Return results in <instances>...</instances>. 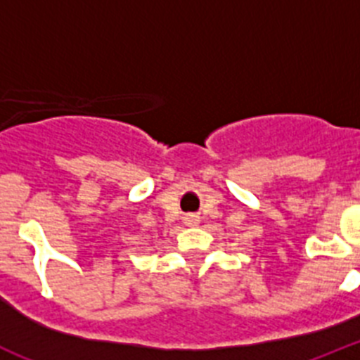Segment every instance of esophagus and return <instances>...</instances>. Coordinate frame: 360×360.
<instances>
[{
  "mask_svg": "<svg viewBox=\"0 0 360 360\" xmlns=\"http://www.w3.org/2000/svg\"><path fill=\"white\" fill-rule=\"evenodd\" d=\"M184 219H186L187 225H196V224H198V218H196L195 214H187Z\"/></svg>",
  "mask_w": 360,
  "mask_h": 360,
  "instance_id": "1",
  "label": "esophagus"
}]
</instances>
